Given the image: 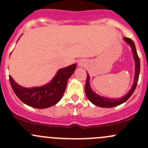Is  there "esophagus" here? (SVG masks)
Instances as JSON below:
<instances>
[{
	"label": "esophagus",
	"mask_w": 148,
	"mask_h": 148,
	"mask_svg": "<svg viewBox=\"0 0 148 148\" xmlns=\"http://www.w3.org/2000/svg\"><path fill=\"white\" fill-rule=\"evenodd\" d=\"M79 66H82V64H79Z\"/></svg>",
	"instance_id": "34e87169"
}]
</instances>
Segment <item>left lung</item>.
Returning <instances> with one entry per match:
<instances>
[{
	"instance_id": "left-lung-1",
	"label": "left lung",
	"mask_w": 148,
	"mask_h": 148,
	"mask_svg": "<svg viewBox=\"0 0 148 148\" xmlns=\"http://www.w3.org/2000/svg\"><path fill=\"white\" fill-rule=\"evenodd\" d=\"M125 41L130 44V46L132 48V53H133L134 59H135V79H134V84L132 85V88L129 91L126 95L121 98H117V99H110V98L103 97H100L95 94L93 91L91 89L90 86H89V74H86V84H85V93H86V97L89 99L92 104L98 106V107H114L117 105L122 104L125 102H126L128 99L131 97V95L133 94L134 91L135 90L137 86V84L138 82L139 75H140V58H139L138 53H137L136 48L135 45L134 44L133 41L131 38H127V37H125L124 38Z\"/></svg>"
}]
</instances>
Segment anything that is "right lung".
I'll return each instance as SVG.
<instances>
[{"label": "right lung", "instance_id": "add662e5", "mask_svg": "<svg viewBox=\"0 0 148 148\" xmlns=\"http://www.w3.org/2000/svg\"><path fill=\"white\" fill-rule=\"evenodd\" d=\"M73 64L59 70L50 83L41 86L28 89L15 82L10 76L9 81L13 92L21 102L30 107L45 109L56 104L63 97L69 78L75 71Z\"/></svg>", "mask_w": 148, "mask_h": 148}]
</instances>
